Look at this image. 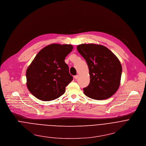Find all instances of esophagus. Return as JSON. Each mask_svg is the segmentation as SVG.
Returning <instances> with one entry per match:
<instances>
[{
	"instance_id": "1",
	"label": "esophagus",
	"mask_w": 146,
	"mask_h": 146,
	"mask_svg": "<svg viewBox=\"0 0 146 146\" xmlns=\"http://www.w3.org/2000/svg\"><path fill=\"white\" fill-rule=\"evenodd\" d=\"M78 78H79V75H76L74 76V78H75V79H77Z\"/></svg>"
}]
</instances>
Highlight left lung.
Segmentation results:
<instances>
[{
  "mask_svg": "<svg viewBox=\"0 0 146 146\" xmlns=\"http://www.w3.org/2000/svg\"><path fill=\"white\" fill-rule=\"evenodd\" d=\"M76 48L89 70L90 84L84 88L85 94L96 100L110 98L120 85L122 69L119 60L103 45L82 44Z\"/></svg>",
  "mask_w": 146,
  "mask_h": 146,
  "instance_id": "left-lung-1",
  "label": "left lung"
}]
</instances>
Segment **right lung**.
Returning <instances> with one entry per match:
<instances>
[{
	"mask_svg": "<svg viewBox=\"0 0 146 146\" xmlns=\"http://www.w3.org/2000/svg\"><path fill=\"white\" fill-rule=\"evenodd\" d=\"M72 48L71 44L53 43L36 54L26 72L27 88L35 98L50 101L65 93L73 77L64 60Z\"/></svg>",
	"mask_w": 146,
	"mask_h": 146,
	"instance_id": "right-lung-1",
	"label": "right lung"
}]
</instances>
